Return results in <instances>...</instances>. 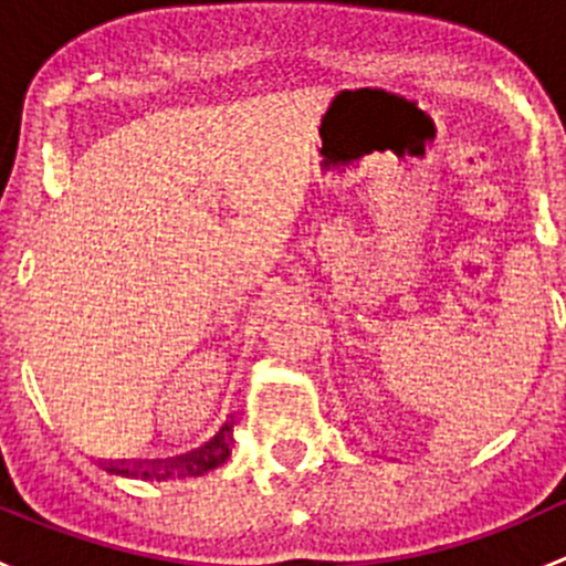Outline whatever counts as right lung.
<instances>
[{
  "label": "right lung",
  "instance_id": "obj_1",
  "mask_svg": "<svg viewBox=\"0 0 566 566\" xmlns=\"http://www.w3.org/2000/svg\"><path fill=\"white\" fill-rule=\"evenodd\" d=\"M232 421H227L205 447L193 449V452L180 454V458L169 460H145V462H104L108 473H119V476H145V479H169V476H202V473L213 471L221 462H227L232 452Z\"/></svg>",
  "mask_w": 566,
  "mask_h": 566
}]
</instances>
